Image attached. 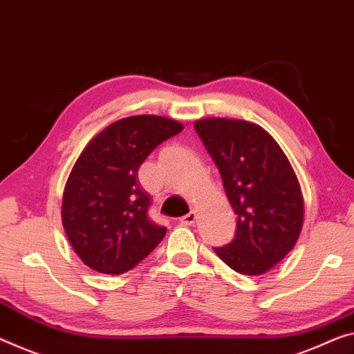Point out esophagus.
<instances>
[{"label": "esophagus", "mask_w": 354, "mask_h": 354, "mask_svg": "<svg viewBox=\"0 0 354 354\" xmlns=\"http://www.w3.org/2000/svg\"><path fill=\"white\" fill-rule=\"evenodd\" d=\"M194 221H196V212L194 210H192V212H189V214H187V215L182 216V218H180L182 225H187V226L193 225Z\"/></svg>", "instance_id": "34e87169"}]
</instances>
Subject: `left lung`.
<instances>
[{"label": "left lung", "instance_id": "left-lung-1", "mask_svg": "<svg viewBox=\"0 0 354 354\" xmlns=\"http://www.w3.org/2000/svg\"><path fill=\"white\" fill-rule=\"evenodd\" d=\"M237 215L232 242L214 248L239 274L261 275L296 245L304 223L301 185L275 139L258 124L230 118L194 122Z\"/></svg>", "mask_w": 354, "mask_h": 354}]
</instances>
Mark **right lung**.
Returning a JSON list of instances; mask_svg holds the SVG:
<instances>
[{
	"label": "right lung",
	"instance_id": "obj_1",
	"mask_svg": "<svg viewBox=\"0 0 354 354\" xmlns=\"http://www.w3.org/2000/svg\"><path fill=\"white\" fill-rule=\"evenodd\" d=\"M183 124L134 115L109 124L85 147L63 193L62 221L77 257L101 274H124L153 252L166 234L149 218L150 196L138 171Z\"/></svg>",
	"mask_w": 354,
	"mask_h": 354
}]
</instances>
